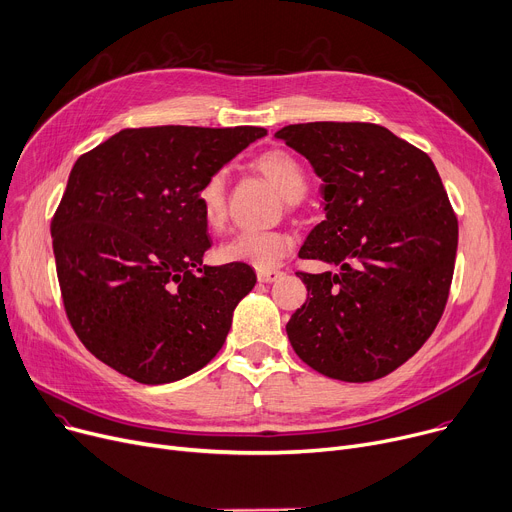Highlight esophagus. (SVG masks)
<instances>
[{
  "mask_svg": "<svg viewBox=\"0 0 512 512\" xmlns=\"http://www.w3.org/2000/svg\"><path fill=\"white\" fill-rule=\"evenodd\" d=\"M256 277L260 283H275L283 277V273L275 268H260V270H256Z\"/></svg>",
  "mask_w": 512,
  "mask_h": 512,
  "instance_id": "esophagus-1",
  "label": "esophagus"
}]
</instances>
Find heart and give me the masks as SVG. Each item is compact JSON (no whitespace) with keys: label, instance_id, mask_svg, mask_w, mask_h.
<instances>
[{"label":"heart","instance_id":"1","mask_svg":"<svg viewBox=\"0 0 512 512\" xmlns=\"http://www.w3.org/2000/svg\"><path fill=\"white\" fill-rule=\"evenodd\" d=\"M254 169L270 179L289 204H295L308 190V173L291 153L281 148L266 150L254 159ZM194 200L200 217L210 229H219L227 219V175L213 171L196 188ZM293 248L285 231H237L219 248L223 262H246L260 268L277 266Z\"/></svg>","mask_w":512,"mask_h":512}]
</instances>
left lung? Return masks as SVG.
<instances>
[{"label":"left lung","mask_w":512,"mask_h":512,"mask_svg":"<svg viewBox=\"0 0 512 512\" xmlns=\"http://www.w3.org/2000/svg\"><path fill=\"white\" fill-rule=\"evenodd\" d=\"M275 136L324 182L326 219L299 258L339 266L297 270L308 299L287 322L291 347L322 376L382 378L430 339L448 302L459 221L442 179L424 150L376 124H293Z\"/></svg>","instance_id":"left-lung-1"}]
</instances>
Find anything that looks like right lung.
Here are the masks:
<instances>
[{
	"label": "right lung",
	"mask_w": 512,
	"mask_h": 512,
	"mask_svg": "<svg viewBox=\"0 0 512 512\" xmlns=\"http://www.w3.org/2000/svg\"><path fill=\"white\" fill-rule=\"evenodd\" d=\"M264 128H126L74 163L51 219L59 289L82 345L140 384L204 368L223 347L244 262L204 266L196 188Z\"/></svg>",
	"instance_id": "1"
}]
</instances>
